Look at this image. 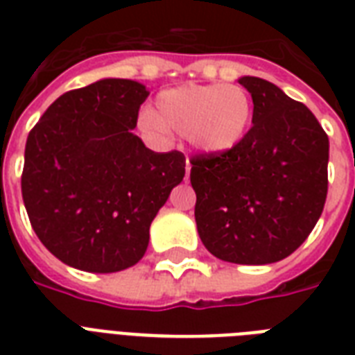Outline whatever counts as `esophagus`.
<instances>
[{
  "label": "esophagus",
  "mask_w": 355,
  "mask_h": 355,
  "mask_svg": "<svg viewBox=\"0 0 355 355\" xmlns=\"http://www.w3.org/2000/svg\"><path fill=\"white\" fill-rule=\"evenodd\" d=\"M189 171H191V164H189V158H186V178L189 177Z\"/></svg>",
  "instance_id": "esophagus-1"
}]
</instances>
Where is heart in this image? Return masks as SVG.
<instances>
[{
    "mask_svg": "<svg viewBox=\"0 0 355 355\" xmlns=\"http://www.w3.org/2000/svg\"><path fill=\"white\" fill-rule=\"evenodd\" d=\"M252 112V99L239 86L189 85L162 92L156 114L145 112L139 125L160 138L169 130L189 138L205 155H225L247 136Z\"/></svg>",
    "mask_w": 355,
    "mask_h": 355,
    "instance_id": "1",
    "label": "heart"
}]
</instances>
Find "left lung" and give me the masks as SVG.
Wrapping results in <instances>:
<instances>
[{
    "instance_id": "left-lung-1",
    "label": "left lung",
    "mask_w": 355,
    "mask_h": 355,
    "mask_svg": "<svg viewBox=\"0 0 355 355\" xmlns=\"http://www.w3.org/2000/svg\"><path fill=\"white\" fill-rule=\"evenodd\" d=\"M252 127L225 155H195L191 186L200 241L230 263L267 265L297 250L328 193L330 141L311 110L269 80L241 77Z\"/></svg>"
}]
</instances>
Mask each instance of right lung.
<instances>
[{
    "mask_svg": "<svg viewBox=\"0 0 355 355\" xmlns=\"http://www.w3.org/2000/svg\"><path fill=\"white\" fill-rule=\"evenodd\" d=\"M147 96L136 80H97L58 97L27 136L25 210L69 267L118 272L138 263L150 223L182 182V153H155L132 132Z\"/></svg>",
    "mask_w": 355,
    "mask_h": 355,
    "instance_id": "right-lung-1",
    "label": "right lung"
}]
</instances>
